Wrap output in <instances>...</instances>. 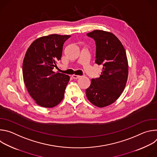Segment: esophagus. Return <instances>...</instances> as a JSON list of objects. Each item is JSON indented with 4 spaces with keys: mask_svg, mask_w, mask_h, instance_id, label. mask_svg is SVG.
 Here are the masks:
<instances>
[{
    "mask_svg": "<svg viewBox=\"0 0 157 157\" xmlns=\"http://www.w3.org/2000/svg\"><path fill=\"white\" fill-rule=\"evenodd\" d=\"M72 77H73V79H78V78H81V76H79V75H73L72 76Z\"/></svg>",
    "mask_w": 157,
    "mask_h": 157,
    "instance_id": "obj_1",
    "label": "esophagus"
}]
</instances>
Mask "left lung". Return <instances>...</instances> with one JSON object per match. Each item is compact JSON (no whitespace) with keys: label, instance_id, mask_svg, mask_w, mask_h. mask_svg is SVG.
<instances>
[{"label":"left lung","instance_id":"8db88e82","mask_svg":"<svg viewBox=\"0 0 157 157\" xmlns=\"http://www.w3.org/2000/svg\"><path fill=\"white\" fill-rule=\"evenodd\" d=\"M87 35L95 40V63L103 68L100 77L91 79L86 97L93 105L104 107L114 103L124 90L128 73L127 58L123 44L113 33L96 30Z\"/></svg>","mask_w":157,"mask_h":157}]
</instances>
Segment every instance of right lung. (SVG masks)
<instances>
[{"instance_id": "obj_1", "label": "right lung", "mask_w": 157, "mask_h": 157, "mask_svg": "<svg viewBox=\"0 0 157 157\" xmlns=\"http://www.w3.org/2000/svg\"><path fill=\"white\" fill-rule=\"evenodd\" d=\"M70 35L52 34L36 39L23 61V78L30 96L43 107L52 108L63 100L70 76L53 71L61 59L63 47Z\"/></svg>"}]
</instances>
